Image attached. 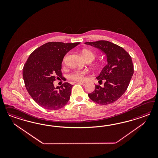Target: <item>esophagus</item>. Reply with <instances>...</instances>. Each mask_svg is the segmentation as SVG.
Here are the masks:
<instances>
[{
    "label": "esophagus",
    "mask_w": 158,
    "mask_h": 158,
    "mask_svg": "<svg viewBox=\"0 0 158 158\" xmlns=\"http://www.w3.org/2000/svg\"><path fill=\"white\" fill-rule=\"evenodd\" d=\"M77 83H81V85H85V84H86V81H77Z\"/></svg>",
    "instance_id": "obj_1"
}]
</instances>
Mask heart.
Returning a JSON list of instances; mask_svg holds the SVG:
<instances>
[{
  "mask_svg": "<svg viewBox=\"0 0 158 158\" xmlns=\"http://www.w3.org/2000/svg\"><path fill=\"white\" fill-rule=\"evenodd\" d=\"M81 54L83 57L85 58V60L89 61H93L95 58H96V54L92 52L89 49H83L81 51ZM66 57L64 58L63 60V62H65ZM87 71L86 70H76L73 72H71L69 75L68 77L69 79L73 80V81H81L83 78V76L87 73Z\"/></svg>",
  "mask_w": 158,
  "mask_h": 158,
  "instance_id": "heart-1",
  "label": "heart"
}]
</instances>
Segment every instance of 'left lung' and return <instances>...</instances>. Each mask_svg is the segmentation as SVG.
Returning a JSON list of instances; mask_svg holds the SVG:
<instances>
[{
  "mask_svg": "<svg viewBox=\"0 0 158 158\" xmlns=\"http://www.w3.org/2000/svg\"><path fill=\"white\" fill-rule=\"evenodd\" d=\"M100 50L107 59V64L96 77L104 86L95 85V89L88 94L91 100L100 105L110 104L118 100L126 91L134 73L131 57L124 48L106 40L86 42ZM101 85V84H100Z\"/></svg>",
  "mask_w": 158,
  "mask_h": 158,
  "instance_id": "obj_1",
  "label": "left lung"
}]
</instances>
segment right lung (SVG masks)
I'll return each instance as SVG.
<instances>
[{
	"label": "right lung",
	"mask_w": 158,
	"mask_h": 158,
	"mask_svg": "<svg viewBox=\"0 0 158 158\" xmlns=\"http://www.w3.org/2000/svg\"><path fill=\"white\" fill-rule=\"evenodd\" d=\"M79 43L48 42L30 54L23 68V79L29 95L40 106L57 110L69 100L73 85L65 82L56 87L53 81L62 77L65 54Z\"/></svg>",
	"instance_id": "obj_1"
}]
</instances>
